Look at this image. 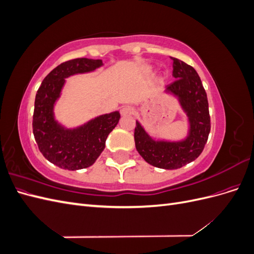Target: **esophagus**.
I'll use <instances>...</instances> for the list:
<instances>
[{
	"instance_id": "34e87169",
	"label": "esophagus",
	"mask_w": 254,
	"mask_h": 254,
	"mask_svg": "<svg viewBox=\"0 0 254 254\" xmlns=\"http://www.w3.org/2000/svg\"><path fill=\"white\" fill-rule=\"evenodd\" d=\"M120 112H121L123 117H127V115L133 114L134 109H133V107H131V106H125V107H123V108H121Z\"/></svg>"
}]
</instances>
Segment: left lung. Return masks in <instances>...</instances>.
Returning a JSON list of instances; mask_svg holds the SVG:
<instances>
[{"mask_svg":"<svg viewBox=\"0 0 254 254\" xmlns=\"http://www.w3.org/2000/svg\"><path fill=\"white\" fill-rule=\"evenodd\" d=\"M171 58L176 80L166 86L165 92L178 98L182 110L187 113L190 124L188 136L176 142L156 141L137 121L134 129L136 150L146 162L164 170H177L197 159L211 130L209 103L200 77L193 66Z\"/></svg>","mask_w":254,"mask_h":254,"instance_id":"1","label":"left lung"}]
</instances>
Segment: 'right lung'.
I'll list each match as a JSON object with an SVG mask.
<instances>
[{
	"mask_svg": "<svg viewBox=\"0 0 254 254\" xmlns=\"http://www.w3.org/2000/svg\"><path fill=\"white\" fill-rule=\"evenodd\" d=\"M102 65L101 59L65 61L48 74L37 91L33 115L35 140L44 158L64 170L77 171L93 164L105 148L107 136L120 121V112L114 111L67 129L60 125L54 115V106L60 97L65 78L92 72Z\"/></svg>",
	"mask_w": 254,
	"mask_h": 254,
	"instance_id": "right-lung-1",
	"label": "right lung"
}]
</instances>
